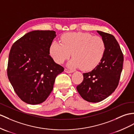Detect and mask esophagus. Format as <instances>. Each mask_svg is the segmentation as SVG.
Returning <instances> with one entry per match:
<instances>
[{
  "label": "esophagus",
  "mask_w": 134,
  "mask_h": 134,
  "mask_svg": "<svg viewBox=\"0 0 134 134\" xmlns=\"http://www.w3.org/2000/svg\"><path fill=\"white\" fill-rule=\"evenodd\" d=\"M65 71L66 73H73V70H70L69 69H67V68H65Z\"/></svg>",
  "instance_id": "1"
}]
</instances>
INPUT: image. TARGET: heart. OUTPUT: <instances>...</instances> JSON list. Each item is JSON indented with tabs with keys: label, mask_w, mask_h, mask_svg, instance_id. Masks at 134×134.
<instances>
[{
	"label": "heart",
	"mask_w": 134,
	"mask_h": 134,
	"mask_svg": "<svg viewBox=\"0 0 134 134\" xmlns=\"http://www.w3.org/2000/svg\"><path fill=\"white\" fill-rule=\"evenodd\" d=\"M105 51V43L98 36L83 32L64 34L61 43L53 41L49 51L54 60L63 64L72 54L68 63L70 68L82 67L84 70L92 69L99 63Z\"/></svg>",
	"instance_id": "obj_1"
}]
</instances>
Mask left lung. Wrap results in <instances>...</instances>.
Segmentation results:
<instances>
[{
    "label": "left lung",
    "mask_w": 134,
    "mask_h": 134,
    "mask_svg": "<svg viewBox=\"0 0 134 134\" xmlns=\"http://www.w3.org/2000/svg\"><path fill=\"white\" fill-rule=\"evenodd\" d=\"M105 43V51L99 64L91 71L83 73V80L77 86L82 98L98 102L111 94L118 86L122 71L123 54L115 37L97 31Z\"/></svg>",
    "instance_id": "1"
}]
</instances>
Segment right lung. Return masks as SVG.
<instances>
[{
    "instance_id": "right-lung-1",
    "label": "right lung",
    "mask_w": 134,
    "mask_h": 134,
    "mask_svg": "<svg viewBox=\"0 0 134 134\" xmlns=\"http://www.w3.org/2000/svg\"><path fill=\"white\" fill-rule=\"evenodd\" d=\"M56 36L54 31H34L16 41L11 48L7 76L16 94L30 105L41 103L53 88L55 79L64 68L49 55Z\"/></svg>"
}]
</instances>
